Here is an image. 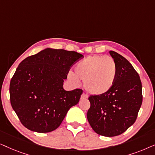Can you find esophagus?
Listing matches in <instances>:
<instances>
[{"label": "esophagus", "mask_w": 155, "mask_h": 155, "mask_svg": "<svg viewBox=\"0 0 155 155\" xmlns=\"http://www.w3.org/2000/svg\"><path fill=\"white\" fill-rule=\"evenodd\" d=\"M87 95L85 94H82L81 95V99H87Z\"/></svg>", "instance_id": "34e87169"}]
</instances>
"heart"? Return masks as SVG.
Instances as JSON below:
<instances>
[{
	"label": "heart",
	"instance_id": "heart-1",
	"mask_svg": "<svg viewBox=\"0 0 155 155\" xmlns=\"http://www.w3.org/2000/svg\"><path fill=\"white\" fill-rule=\"evenodd\" d=\"M117 66L111 57L92 55L82 59L75 67V73H70L68 78L75 83L84 81L85 90L98 95L108 92L115 83Z\"/></svg>",
	"mask_w": 155,
	"mask_h": 155
}]
</instances>
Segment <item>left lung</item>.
Listing matches in <instances>:
<instances>
[{
	"label": "left lung",
	"instance_id": "obj_1",
	"mask_svg": "<svg viewBox=\"0 0 155 155\" xmlns=\"http://www.w3.org/2000/svg\"><path fill=\"white\" fill-rule=\"evenodd\" d=\"M109 54L117 66L115 83L106 93L89 97L87 118L97 134L114 137L124 133L136 120L143 94L140 76L130 63L114 51Z\"/></svg>",
	"mask_w": 155,
	"mask_h": 155
}]
</instances>
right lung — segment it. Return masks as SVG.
Here are the masks:
<instances>
[{"label":"right lung","mask_w":155,"mask_h":155,"mask_svg":"<svg viewBox=\"0 0 155 155\" xmlns=\"http://www.w3.org/2000/svg\"><path fill=\"white\" fill-rule=\"evenodd\" d=\"M82 58L75 51L46 48L20 63L10 80V99L23 126L37 133L58 128L82 94L81 89L63 87L71 68Z\"/></svg>","instance_id":"obj_1"}]
</instances>
